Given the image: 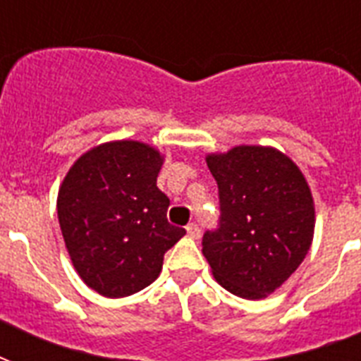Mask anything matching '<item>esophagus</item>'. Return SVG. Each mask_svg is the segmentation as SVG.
<instances>
[{
    "instance_id": "34e87169",
    "label": "esophagus",
    "mask_w": 361,
    "mask_h": 361,
    "mask_svg": "<svg viewBox=\"0 0 361 361\" xmlns=\"http://www.w3.org/2000/svg\"><path fill=\"white\" fill-rule=\"evenodd\" d=\"M187 236L192 238V240H198L200 238V228H198V225H195V223L187 225Z\"/></svg>"
}]
</instances>
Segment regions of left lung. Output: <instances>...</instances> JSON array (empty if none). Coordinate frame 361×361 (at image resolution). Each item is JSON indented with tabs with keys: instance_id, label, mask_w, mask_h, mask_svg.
Segmentation results:
<instances>
[{
	"instance_id": "8db88e82",
	"label": "left lung",
	"mask_w": 361,
	"mask_h": 361,
	"mask_svg": "<svg viewBox=\"0 0 361 361\" xmlns=\"http://www.w3.org/2000/svg\"><path fill=\"white\" fill-rule=\"evenodd\" d=\"M219 185L221 225L202 255L234 296L262 300L298 269L314 234V200L302 170L271 146H234L206 155Z\"/></svg>"
}]
</instances>
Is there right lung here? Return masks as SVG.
I'll use <instances>...</instances> for the list:
<instances>
[{"label": "right lung", "instance_id": "obj_1", "mask_svg": "<svg viewBox=\"0 0 361 361\" xmlns=\"http://www.w3.org/2000/svg\"><path fill=\"white\" fill-rule=\"evenodd\" d=\"M163 163L146 142H104L82 153L59 185L71 262L101 296L125 298L152 285L164 252L185 236L166 221L170 200L157 187Z\"/></svg>", "mask_w": 361, "mask_h": 361}]
</instances>
